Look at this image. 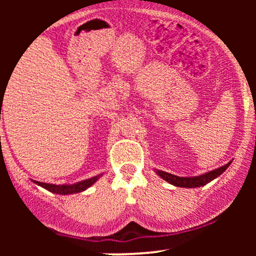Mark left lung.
I'll list each match as a JSON object with an SVG mask.
<instances>
[{
    "instance_id": "left-lung-1",
    "label": "left lung",
    "mask_w": 256,
    "mask_h": 256,
    "mask_svg": "<svg viewBox=\"0 0 256 256\" xmlns=\"http://www.w3.org/2000/svg\"><path fill=\"white\" fill-rule=\"evenodd\" d=\"M230 162L226 164L225 166L219 167V168L204 174L198 176V177H178V176L171 174V173H167L164 171H156V173L160 176L161 178L165 179L166 182H168L170 184L174 185V186H180V188H198V186H204L210 182H212L213 179L219 177L222 172L228 168Z\"/></svg>"
}]
</instances>
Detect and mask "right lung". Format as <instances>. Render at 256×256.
Masks as SVG:
<instances>
[{"label":"right lung","instance_id":"right-lung-1","mask_svg":"<svg viewBox=\"0 0 256 256\" xmlns=\"http://www.w3.org/2000/svg\"><path fill=\"white\" fill-rule=\"evenodd\" d=\"M100 177H101V176H96V177L86 179V180H83V182H78V183L72 184V185L46 184V183H42V182H36V180H34V183L40 185V186L44 188V189H46L48 192L58 194V195H71V194L84 192L85 189H88V188H90L91 185L95 183Z\"/></svg>","mask_w":256,"mask_h":256}]
</instances>
